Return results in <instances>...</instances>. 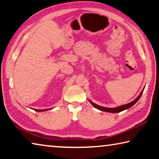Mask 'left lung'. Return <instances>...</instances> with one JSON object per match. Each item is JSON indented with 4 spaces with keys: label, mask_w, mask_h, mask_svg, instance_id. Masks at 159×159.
I'll return each mask as SVG.
<instances>
[{
    "label": "left lung",
    "mask_w": 159,
    "mask_h": 159,
    "mask_svg": "<svg viewBox=\"0 0 159 159\" xmlns=\"http://www.w3.org/2000/svg\"><path fill=\"white\" fill-rule=\"evenodd\" d=\"M144 88H143V90H142V92L139 93V95H138V98H137L135 99H134L133 102H130V103L128 104H123V105L121 106H119V107H114V108H109V107H102V106H99L98 105V104H96L95 103H94L91 100L89 99V102H90V104H92V105L95 107V108L98 109L99 110H100V111H106V112H109V113H118V112H120L122 111H124L125 109H128L129 108H130L131 107H133L134 104L136 103L137 102H138L139 98H140V97L142 95V93H143Z\"/></svg>",
    "instance_id": "1"
}]
</instances>
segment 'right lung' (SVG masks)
<instances>
[{
    "label": "right lung",
    "mask_w": 159,
    "mask_h": 159,
    "mask_svg": "<svg viewBox=\"0 0 159 159\" xmlns=\"http://www.w3.org/2000/svg\"><path fill=\"white\" fill-rule=\"evenodd\" d=\"M50 109H34V111H38V112H41V111H47V110H49Z\"/></svg>",
    "instance_id": "add662e5"
}]
</instances>
